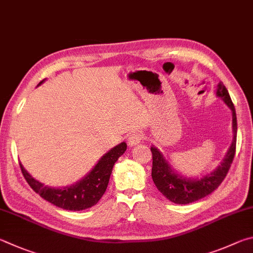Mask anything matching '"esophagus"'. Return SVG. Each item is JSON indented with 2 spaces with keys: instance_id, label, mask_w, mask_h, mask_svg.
<instances>
[{
  "instance_id": "1",
  "label": "esophagus",
  "mask_w": 253,
  "mask_h": 253,
  "mask_svg": "<svg viewBox=\"0 0 253 253\" xmlns=\"http://www.w3.org/2000/svg\"><path fill=\"white\" fill-rule=\"evenodd\" d=\"M142 138H144V137H142L140 132H132V134L128 137V144L130 146H135L137 144H139V142H141Z\"/></svg>"
}]
</instances>
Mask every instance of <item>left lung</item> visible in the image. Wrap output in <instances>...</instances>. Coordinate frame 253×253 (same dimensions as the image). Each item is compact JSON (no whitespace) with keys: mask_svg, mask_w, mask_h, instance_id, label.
<instances>
[{"mask_svg":"<svg viewBox=\"0 0 253 253\" xmlns=\"http://www.w3.org/2000/svg\"><path fill=\"white\" fill-rule=\"evenodd\" d=\"M217 96L223 99V102L228 105V107L232 112V129H233V139L230 148H229L227 155L224 156L221 164L218 168L211 172L206 174L200 179H187L182 176H179L174 172L163 154L156 148L151 147V154H153V169H151V177H153L154 183L157 189L170 200L173 204L187 205L195 203L206 196L210 195L213 190L217 189L220 183L226 178L229 169L231 167L236 154V144H237V116L236 109L228 93V89L223 83L220 82L217 88Z\"/></svg>","mask_w":253,"mask_h":253,"instance_id":"obj_1","label":"left lung"}]
</instances>
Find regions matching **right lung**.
<instances>
[{
    "mask_svg": "<svg viewBox=\"0 0 253 253\" xmlns=\"http://www.w3.org/2000/svg\"><path fill=\"white\" fill-rule=\"evenodd\" d=\"M43 82L44 81L41 82L39 85L42 84ZM126 148V142H122V144L114 147L98 160V163L95 165L91 171L86 174L82 180L76 182L75 185L65 188H50L44 186L43 183L35 180L25 170L21 163L20 167L23 176H24L30 187L43 199L58 207V208L80 211L90 208L102 198L107 189L114 165L117 162V159L125 153Z\"/></svg>",
    "mask_w": 253,
    "mask_h": 253,
    "instance_id": "right-lung-1",
    "label": "right lung"
}]
</instances>
